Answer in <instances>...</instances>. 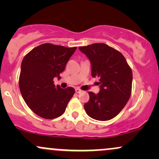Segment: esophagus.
<instances>
[{
    "label": "esophagus",
    "mask_w": 159,
    "mask_h": 159,
    "mask_svg": "<svg viewBox=\"0 0 159 159\" xmlns=\"http://www.w3.org/2000/svg\"><path fill=\"white\" fill-rule=\"evenodd\" d=\"M75 92L77 93H80L81 92V90L79 88H75Z\"/></svg>",
    "instance_id": "esophagus-1"
}]
</instances>
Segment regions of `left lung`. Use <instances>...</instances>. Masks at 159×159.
Here are the masks:
<instances>
[{"label":"left lung","instance_id":"1","mask_svg":"<svg viewBox=\"0 0 159 159\" xmlns=\"http://www.w3.org/2000/svg\"><path fill=\"white\" fill-rule=\"evenodd\" d=\"M90 59L91 74L99 79L98 94L89 92L90 99L84 104L91 118L106 121L115 117L126 105L132 93V71L119 51L104 43L79 47Z\"/></svg>","mask_w":159,"mask_h":159}]
</instances>
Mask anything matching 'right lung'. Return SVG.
Masks as SVG:
<instances>
[{"mask_svg": "<svg viewBox=\"0 0 159 159\" xmlns=\"http://www.w3.org/2000/svg\"><path fill=\"white\" fill-rule=\"evenodd\" d=\"M77 47L67 48L44 43L27 53L21 62L19 89L27 106L44 119H54L65 112L75 92L73 87L61 88L54 78H61Z\"/></svg>", "mask_w": 159, "mask_h": 159, "instance_id": "add662e5", "label": "right lung"}]
</instances>
